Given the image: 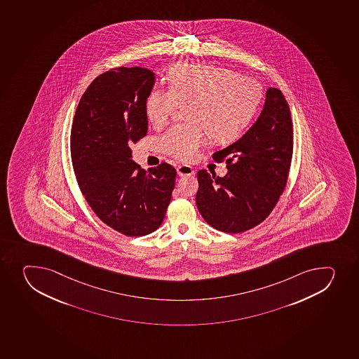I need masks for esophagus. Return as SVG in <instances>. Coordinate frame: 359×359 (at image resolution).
Returning <instances> with one entry per match:
<instances>
[{
	"label": "esophagus",
	"instance_id": "esophagus-1",
	"mask_svg": "<svg viewBox=\"0 0 359 359\" xmlns=\"http://www.w3.org/2000/svg\"><path fill=\"white\" fill-rule=\"evenodd\" d=\"M177 172L180 177H185V175H192L196 173L194 167L189 166V165H179L177 167Z\"/></svg>",
	"mask_w": 359,
	"mask_h": 359
}]
</instances>
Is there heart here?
<instances>
[{"label": "heart", "instance_id": "obj_1", "mask_svg": "<svg viewBox=\"0 0 359 359\" xmlns=\"http://www.w3.org/2000/svg\"><path fill=\"white\" fill-rule=\"evenodd\" d=\"M259 83L229 69L212 65L180 63L168 72V89L154 86L146 98V116L154 126L165 124L179 105H186L189 123L174 125L159 139L168 156L192 160L207 142L238 138L259 109Z\"/></svg>", "mask_w": 359, "mask_h": 359}]
</instances>
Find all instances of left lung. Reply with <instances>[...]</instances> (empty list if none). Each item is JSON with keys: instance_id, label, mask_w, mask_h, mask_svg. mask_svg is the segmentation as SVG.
I'll return each mask as SVG.
<instances>
[{"instance_id": "8db88e82", "label": "left lung", "mask_w": 359, "mask_h": 359, "mask_svg": "<svg viewBox=\"0 0 359 359\" xmlns=\"http://www.w3.org/2000/svg\"><path fill=\"white\" fill-rule=\"evenodd\" d=\"M292 147L289 105L280 90L269 88L252 128L213 154L215 161H227V174L198 172L196 207L207 224L231 234L261 224L283 193Z\"/></svg>"}]
</instances>
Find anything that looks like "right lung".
I'll use <instances>...</instances> for the list:
<instances>
[{"label": "right lung", "instance_id": "add662e5", "mask_svg": "<svg viewBox=\"0 0 359 359\" xmlns=\"http://www.w3.org/2000/svg\"><path fill=\"white\" fill-rule=\"evenodd\" d=\"M156 82L149 69H112L98 76L72 123L76 179L97 217L114 231L142 236L163 224L177 170L168 163L146 172L132 160V142L147 133L146 98Z\"/></svg>", "mask_w": 359, "mask_h": 359}]
</instances>
